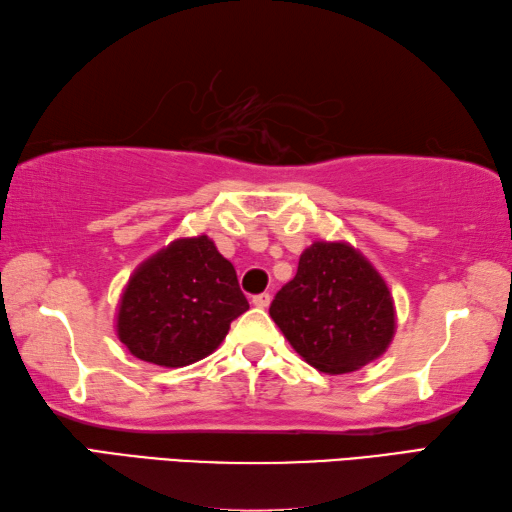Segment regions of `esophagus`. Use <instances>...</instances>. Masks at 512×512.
<instances>
[{
  "instance_id": "esophagus-1",
  "label": "esophagus",
  "mask_w": 512,
  "mask_h": 512,
  "mask_svg": "<svg viewBox=\"0 0 512 512\" xmlns=\"http://www.w3.org/2000/svg\"><path fill=\"white\" fill-rule=\"evenodd\" d=\"M253 304H255L257 308H268V306H270V293L255 295V297H253Z\"/></svg>"
}]
</instances>
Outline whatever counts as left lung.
Wrapping results in <instances>:
<instances>
[{"mask_svg": "<svg viewBox=\"0 0 512 512\" xmlns=\"http://www.w3.org/2000/svg\"><path fill=\"white\" fill-rule=\"evenodd\" d=\"M270 317L306 362L353 373L386 353L395 335L393 295L375 266L346 242H315L275 295Z\"/></svg>", "mask_w": 512, "mask_h": 512, "instance_id": "left-lung-1", "label": "left lung"}]
</instances>
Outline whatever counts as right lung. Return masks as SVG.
Masks as SVG:
<instances>
[{
	"mask_svg": "<svg viewBox=\"0 0 512 512\" xmlns=\"http://www.w3.org/2000/svg\"><path fill=\"white\" fill-rule=\"evenodd\" d=\"M246 310L235 268L213 239L184 237L148 257L128 279L117 337L137 359L182 368L213 353Z\"/></svg>",
	"mask_w": 512,
	"mask_h": 512,
	"instance_id": "obj_1",
	"label": "right lung"
}]
</instances>
